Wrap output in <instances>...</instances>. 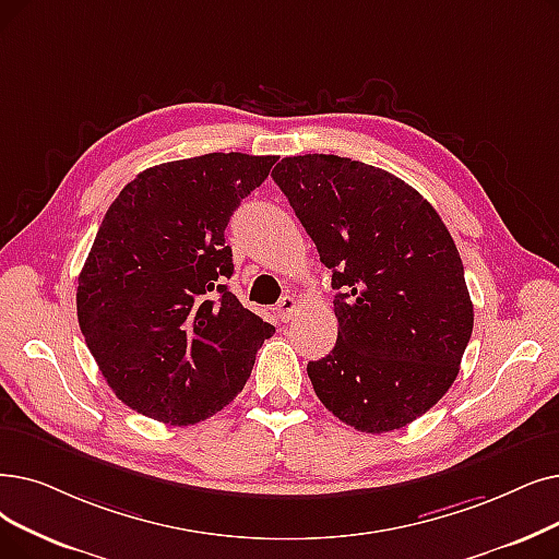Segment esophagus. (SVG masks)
<instances>
[{
  "label": "esophagus",
  "mask_w": 559,
  "mask_h": 559,
  "mask_svg": "<svg viewBox=\"0 0 559 559\" xmlns=\"http://www.w3.org/2000/svg\"><path fill=\"white\" fill-rule=\"evenodd\" d=\"M295 312H297V301H295L293 297H289V295L281 297V301H278V306H276V318H278V322L295 320Z\"/></svg>",
  "instance_id": "1"
}]
</instances>
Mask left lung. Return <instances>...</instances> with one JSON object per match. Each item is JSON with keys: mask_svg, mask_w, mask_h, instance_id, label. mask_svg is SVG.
I'll list each match as a JSON object with an SVG mask.
<instances>
[{"mask_svg": "<svg viewBox=\"0 0 559 559\" xmlns=\"http://www.w3.org/2000/svg\"><path fill=\"white\" fill-rule=\"evenodd\" d=\"M272 178L337 289L335 347L308 362L314 393L358 431L406 427L448 393L473 333L452 235L414 187L349 157H285Z\"/></svg>", "mask_w": 559, "mask_h": 559, "instance_id": "obj_1", "label": "left lung"}]
</instances>
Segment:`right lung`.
<instances>
[{
	"label": "right lung",
	"mask_w": 559,
	"mask_h": 559,
	"mask_svg": "<svg viewBox=\"0 0 559 559\" xmlns=\"http://www.w3.org/2000/svg\"><path fill=\"white\" fill-rule=\"evenodd\" d=\"M274 155L210 153L145 168L109 205L78 285L86 347L116 397L166 425H197L251 377L276 331L226 278L224 230Z\"/></svg>",
	"instance_id": "obj_1"
}]
</instances>
